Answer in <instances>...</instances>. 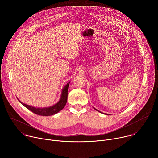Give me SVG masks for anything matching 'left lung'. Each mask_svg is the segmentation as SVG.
Returning a JSON list of instances; mask_svg holds the SVG:
<instances>
[{
	"label": "left lung",
	"instance_id": "obj_1",
	"mask_svg": "<svg viewBox=\"0 0 158 158\" xmlns=\"http://www.w3.org/2000/svg\"><path fill=\"white\" fill-rule=\"evenodd\" d=\"M94 109H96V110H98V111H99V110H97V109H95V108H94ZM99 112H100V111H99ZM106 114V115H108V114Z\"/></svg>",
	"mask_w": 158,
	"mask_h": 158
}]
</instances>
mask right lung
<instances>
[{
  "mask_svg": "<svg viewBox=\"0 0 158 158\" xmlns=\"http://www.w3.org/2000/svg\"><path fill=\"white\" fill-rule=\"evenodd\" d=\"M69 83H70V82L67 83L64 86V87L62 89L60 99H59V102H57L56 104H54L52 106H50L49 107H44V108L34 107L33 106L22 103V102H20V100H19V99L18 100L22 105L25 106L27 109L31 110L32 112H34V113H35L37 115L43 116H52V115L57 114L58 112L61 110L65 107L66 102H67V91H68V87H69Z\"/></svg>",
  "mask_w": 158,
  "mask_h": 158,
  "instance_id": "add662e5",
  "label": "right lung"
}]
</instances>
